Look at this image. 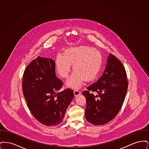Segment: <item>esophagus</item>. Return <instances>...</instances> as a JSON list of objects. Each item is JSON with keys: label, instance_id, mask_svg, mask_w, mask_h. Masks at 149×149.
Returning <instances> with one entry per match:
<instances>
[{"label": "esophagus", "instance_id": "obj_1", "mask_svg": "<svg viewBox=\"0 0 149 149\" xmlns=\"http://www.w3.org/2000/svg\"><path fill=\"white\" fill-rule=\"evenodd\" d=\"M74 95H75V96H78V95H79L81 93H80V91H79L78 90H74Z\"/></svg>", "mask_w": 149, "mask_h": 149}]
</instances>
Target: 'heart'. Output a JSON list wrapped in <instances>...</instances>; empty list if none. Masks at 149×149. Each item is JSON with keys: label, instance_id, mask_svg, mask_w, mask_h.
Returning <instances> with one entry per match:
<instances>
[{"label": "heart", "instance_id": "1", "mask_svg": "<svg viewBox=\"0 0 149 149\" xmlns=\"http://www.w3.org/2000/svg\"><path fill=\"white\" fill-rule=\"evenodd\" d=\"M102 64V56L98 50L87 46L72 47L66 49L65 54H58L55 66L58 74L66 78L71 70L74 71L67 80L66 85L79 88L84 81H89L97 77Z\"/></svg>", "mask_w": 149, "mask_h": 149}]
</instances>
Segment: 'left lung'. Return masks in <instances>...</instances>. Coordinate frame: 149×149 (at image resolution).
Instances as JSON below:
<instances>
[{"label": "left lung", "instance_id": "left-lung-1", "mask_svg": "<svg viewBox=\"0 0 149 149\" xmlns=\"http://www.w3.org/2000/svg\"><path fill=\"white\" fill-rule=\"evenodd\" d=\"M127 88V74L123 65L116 57L109 54L102 76L87 87L88 91L83 92L86 102V120L94 125H103L112 120L120 111Z\"/></svg>", "mask_w": 149, "mask_h": 149}]
</instances>
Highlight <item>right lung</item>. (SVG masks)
I'll return each instance as SVG.
<instances>
[{
    "label": "right lung",
    "mask_w": 149,
    "mask_h": 149,
    "mask_svg": "<svg viewBox=\"0 0 149 149\" xmlns=\"http://www.w3.org/2000/svg\"><path fill=\"white\" fill-rule=\"evenodd\" d=\"M63 84L56 77L55 63L51 58L38 56L24 72L22 90L27 106L36 119L45 126L61 123L74 98L70 89L58 92Z\"/></svg>",
    "instance_id": "right-lung-1"
}]
</instances>
